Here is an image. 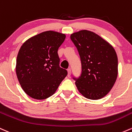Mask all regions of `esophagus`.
I'll return each instance as SVG.
<instances>
[{"mask_svg":"<svg viewBox=\"0 0 132 132\" xmlns=\"http://www.w3.org/2000/svg\"><path fill=\"white\" fill-rule=\"evenodd\" d=\"M68 76L69 77L71 76V69H68Z\"/></svg>","mask_w":132,"mask_h":132,"instance_id":"1","label":"esophagus"}]
</instances>
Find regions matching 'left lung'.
I'll return each instance as SVG.
<instances>
[{
	"label": "left lung",
	"instance_id": "obj_1",
	"mask_svg": "<svg viewBox=\"0 0 132 132\" xmlns=\"http://www.w3.org/2000/svg\"><path fill=\"white\" fill-rule=\"evenodd\" d=\"M70 37L81 62L80 76L73 77L78 91L88 99L105 96L118 75V57L115 50L100 36L87 30L74 32Z\"/></svg>",
	"mask_w": 132,
	"mask_h": 132
}]
</instances>
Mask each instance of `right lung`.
<instances>
[{
  "label": "right lung",
  "mask_w": 132,
  "mask_h": 132,
  "mask_svg": "<svg viewBox=\"0 0 132 132\" xmlns=\"http://www.w3.org/2000/svg\"><path fill=\"white\" fill-rule=\"evenodd\" d=\"M66 38L64 34L45 31L27 39L19 51L16 75L24 92L36 100L53 95L67 76L59 66L57 51Z\"/></svg>",
  "instance_id": "add662e5"
}]
</instances>
